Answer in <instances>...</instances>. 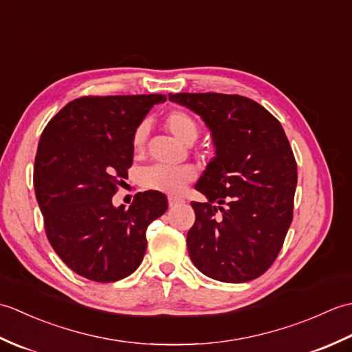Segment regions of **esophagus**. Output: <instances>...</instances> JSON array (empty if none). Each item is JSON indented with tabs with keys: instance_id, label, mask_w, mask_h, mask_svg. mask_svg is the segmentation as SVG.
Wrapping results in <instances>:
<instances>
[{
	"instance_id": "esophagus-1",
	"label": "esophagus",
	"mask_w": 352,
	"mask_h": 352,
	"mask_svg": "<svg viewBox=\"0 0 352 352\" xmlns=\"http://www.w3.org/2000/svg\"><path fill=\"white\" fill-rule=\"evenodd\" d=\"M168 203H169V207H177L178 204H182V203H183V199H180V198H174V197H169Z\"/></svg>"
}]
</instances>
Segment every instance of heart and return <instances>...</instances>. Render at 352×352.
Listing matches in <instances>:
<instances>
[{
    "instance_id": "1",
    "label": "heart",
    "mask_w": 352,
    "mask_h": 352,
    "mask_svg": "<svg viewBox=\"0 0 352 352\" xmlns=\"http://www.w3.org/2000/svg\"><path fill=\"white\" fill-rule=\"evenodd\" d=\"M164 125L168 131L186 145H192L198 138V125L190 115L182 110H172L164 118ZM148 136V124L142 122L138 125L133 134V149L136 153H142L145 148V142ZM193 170L189 168H169L163 164H154L146 168L140 174L142 188L154 192L169 193L177 195L180 193L186 184L193 180Z\"/></svg>"
}]
</instances>
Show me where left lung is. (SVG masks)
I'll return each mask as SVG.
<instances>
[{"label":"left lung","instance_id":"left-lung-1","mask_svg":"<svg viewBox=\"0 0 352 352\" xmlns=\"http://www.w3.org/2000/svg\"><path fill=\"white\" fill-rule=\"evenodd\" d=\"M195 111L212 133L214 157L195 189L189 256L201 272L223 283L257 278L283 246L294 216L296 162L278 119L241 95L169 94Z\"/></svg>","mask_w":352,"mask_h":352}]
</instances>
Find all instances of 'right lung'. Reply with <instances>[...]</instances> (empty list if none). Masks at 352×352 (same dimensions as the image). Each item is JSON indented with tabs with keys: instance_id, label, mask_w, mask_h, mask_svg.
<instances>
[{
	"instance_id": "right-lung-1",
	"label": "right lung",
	"mask_w": 352,
	"mask_h": 352,
	"mask_svg": "<svg viewBox=\"0 0 352 352\" xmlns=\"http://www.w3.org/2000/svg\"><path fill=\"white\" fill-rule=\"evenodd\" d=\"M160 94L81 96L51 119L34 160V192L45 231L63 263L87 280L111 283L133 274L146 251V228L168 210L162 192L111 197L133 164V134Z\"/></svg>"
}]
</instances>
